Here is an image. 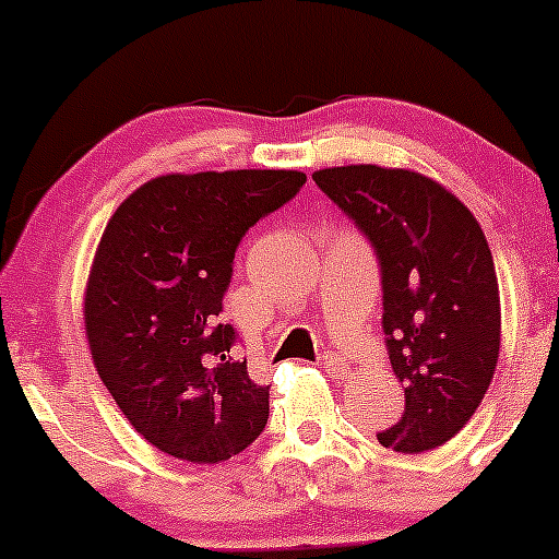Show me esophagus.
<instances>
[{
	"label": "esophagus",
	"instance_id": "1",
	"mask_svg": "<svg viewBox=\"0 0 559 559\" xmlns=\"http://www.w3.org/2000/svg\"><path fill=\"white\" fill-rule=\"evenodd\" d=\"M321 365H324V370H330V373L335 376H343L346 373V359L341 357V354H332V352H324V357H321Z\"/></svg>",
	"mask_w": 559,
	"mask_h": 559
}]
</instances>
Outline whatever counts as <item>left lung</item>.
I'll list each match as a JSON object with an SVG mask.
<instances>
[{
    "label": "left lung",
    "instance_id": "8db88e82",
    "mask_svg": "<svg viewBox=\"0 0 559 559\" xmlns=\"http://www.w3.org/2000/svg\"><path fill=\"white\" fill-rule=\"evenodd\" d=\"M313 180L381 264V326L405 411L379 443L403 454L443 447L476 414L498 368L500 295L487 238L452 191L421 173L346 165Z\"/></svg>",
    "mask_w": 559,
    "mask_h": 559
}]
</instances>
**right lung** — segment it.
<instances>
[{
  "instance_id": "right-lung-1",
  "label": "right lung",
  "mask_w": 559,
  "mask_h": 559,
  "mask_svg": "<svg viewBox=\"0 0 559 559\" xmlns=\"http://www.w3.org/2000/svg\"><path fill=\"white\" fill-rule=\"evenodd\" d=\"M297 170L170 173L107 222L83 297L94 368L129 425L159 452L213 465L267 425L270 386L229 357L218 324L248 227L300 191Z\"/></svg>"
}]
</instances>
